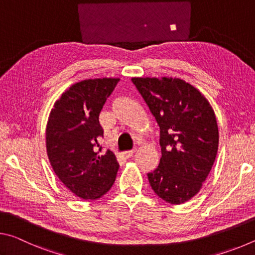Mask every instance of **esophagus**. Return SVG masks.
<instances>
[{
  "label": "esophagus",
  "instance_id": "obj_1",
  "mask_svg": "<svg viewBox=\"0 0 255 255\" xmlns=\"http://www.w3.org/2000/svg\"><path fill=\"white\" fill-rule=\"evenodd\" d=\"M133 153H135V149H131V150H126V152H124V153H123V155H124V157L129 158V157H131V156H132Z\"/></svg>",
  "mask_w": 255,
  "mask_h": 255
}]
</instances>
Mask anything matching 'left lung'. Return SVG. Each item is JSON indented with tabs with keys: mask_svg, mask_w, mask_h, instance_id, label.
<instances>
[{
	"mask_svg": "<svg viewBox=\"0 0 255 255\" xmlns=\"http://www.w3.org/2000/svg\"><path fill=\"white\" fill-rule=\"evenodd\" d=\"M159 127L162 157L147 174L154 192L180 205L200 191L218 150L217 120L195 86L173 77H132Z\"/></svg>",
	"mask_w": 255,
	"mask_h": 255,
	"instance_id": "left-lung-1",
	"label": "left lung"
}]
</instances>
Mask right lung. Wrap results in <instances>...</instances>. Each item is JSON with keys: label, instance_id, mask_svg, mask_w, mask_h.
<instances>
[{"label": "right lung", "instance_id": "1", "mask_svg": "<svg viewBox=\"0 0 255 255\" xmlns=\"http://www.w3.org/2000/svg\"><path fill=\"white\" fill-rule=\"evenodd\" d=\"M120 79H90L73 84L51 109L46 127V148L50 165L76 197L94 200L109 191L119 164L108 149L101 154L98 139L103 105Z\"/></svg>", "mask_w": 255, "mask_h": 255}]
</instances>
